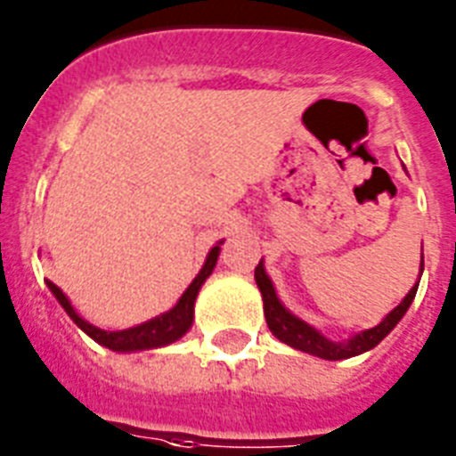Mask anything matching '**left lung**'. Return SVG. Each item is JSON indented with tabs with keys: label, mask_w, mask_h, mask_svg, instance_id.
I'll use <instances>...</instances> for the list:
<instances>
[{
	"label": "left lung",
	"mask_w": 456,
	"mask_h": 456,
	"mask_svg": "<svg viewBox=\"0 0 456 456\" xmlns=\"http://www.w3.org/2000/svg\"><path fill=\"white\" fill-rule=\"evenodd\" d=\"M420 275H423V253H420ZM256 282L257 289H260L262 294V303H265L266 325H269V330L273 332L275 339L291 346V348L300 350V353L314 354V357L321 359H330V362H339V359L354 357V354H362L366 353V350L375 348V346L400 323V319L407 314L409 305L413 303V296L419 291L420 278L416 280V285L409 289V294L400 300L398 307H394V310L384 316L375 328L354 332L353 337H348V339L344 341L328 339L321 330H316L314 325L298 319L294 312L287 310L285 305H282V300L278 298V294H275L273 282H271L269 273H266L265 269V260H260V265L256 266Z\"/></svg>",
	"instance_id": "8db88e82"
}]
</instances>
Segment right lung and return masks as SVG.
<instances>
[{"label":"right lung","mask_w":456,"mask_h":456,"mask_svg":"<svg viewBox=\"0 0 456 456\" xmlns=\"http://www.w3.org/2000/svg\"><path fill=\"white\" fill-rule=\"evenodd\" d=\"M224 240L216 241V246H212L210 253L206 257V265L203 269L196 273V278L191 280L190 287L183 291V296L178 298V303L171 307L169 312L160 316H153V319L144 321L140 325H133V328L126 330H102L97 325L87 323L77 310H74V305L69 303L65 294H62L61 287H56L52 280H45L53 296H56L58 303L62 305V310L67 312V316L83 330V332L94 339L97 344H102L103 348L115 350V353H137V350H153V348H162V346H169L174 341H178L181 337H185L190 332L191 323H194V303L196 296H199L200 287L210 278V273L215 271L216 266V257H219V250Z\"/></svg>","instance_id":"1"}]
</instances>
